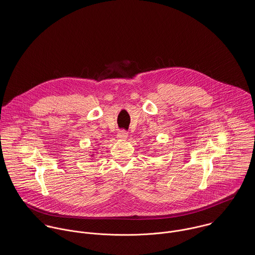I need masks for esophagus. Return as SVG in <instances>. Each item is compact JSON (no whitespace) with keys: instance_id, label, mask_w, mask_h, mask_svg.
I'll list each match as a JSON object with an SVG mask.
<instances>
[{"instance_id":"obj_1","label":"esophagus","mask_w":255,"mask_h":255,"mask_svg":"<svg viewBox=\"0 0 255 255\" xmlns=\"http://www.w3.org/2000/svg\"><path fill=\"white\" fill-rule=\"evenodd\" d=\"M117 137L119 138V139H122V140H125V139H127V137H128V133L126 132V131H124V130H122V131H120L119 133H118V135H117Z\"/></svg>"}]
</instances>
